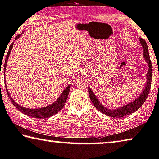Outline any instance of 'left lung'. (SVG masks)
<instances>
[{
    "mask_svg": "<svg viewBox=\"0 0 159 159\" xmlns=\"http://www.w3.org/2000/svg\"><path fill=\"white\" fill-rule=\"evenodd\" d=\"M140 42L143 48V57L146 61H147L148 64V70L147 72V81H146V85L144 88L143 93L137 98L136 100L131 102L129 104H127L122 107L118 108V109L115 110H110L104 107V106L101 104L98 99L95 96L93 92L91 91V89L89 88V97L91 98V102L93 103L95 107H96L98 111L102 112L104 114L108 116L113 118H120L124 117L125 116L131 114V113L136 112V111L141 108V106L143 105V103L147 98L148 95L150 91L151 86V79H152V66H151V61L149 56L148 46L146 44L145 40L142 38H140Z\"/></svg>",
    "mask_w": 159,
    "mask_h": 159,
    "instance_id": "left-lung-1",
    "label": "left lung"
}]
</instances>
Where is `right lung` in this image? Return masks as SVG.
<instances>
[{
    "instance_id": "add662e5",
    "label": "right lung",
    "mask_w": 159,
    "mask_h": 159,
    "mask_svg": "<svg viewBox=\"0 0 159 159\" xmlns=\"http://www.w3.org/2000/svg\"><path fill=\"white\" fill-rule=\"evenodd\" d=\"M21 35H22V34L17 35V36L16 37L15 39H18V38L20 37ZM13 43H12L10 45V47H9L8 53H7V55L6 56V60H5V64H4V70H3L4 73H5V71H6L7 61H8V57H9V56H10V53L11 52L12 48H13ZM0 73H1V71H0ZM6 89L7 94H8L9 98H10L12 103H13L14 106H15V107L17 108L18 111H20L21 113H24V114L28 116H30L33 118H49V117L52 116L56 114V113H58L59 111L61 110L63 108L66 101V100H67L68 93H69L70 85H68V86L66 88L64 91L63 92L62 94L60 96V97H59V98L57 99V100L53 103L51 104V105H49L48 106H46V107H43V108H37V109H29V108L22 107L21 106L18 105V104L17 103H16L15 101L13 100V98L11 97L10 94H9V92L8 91V89L6 88Z\"/></svg>"
}]
</instances>
